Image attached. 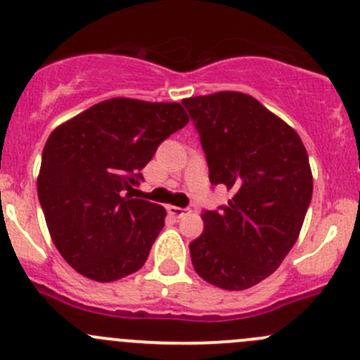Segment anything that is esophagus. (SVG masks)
<instances>
[{
    "mask_svg": "<svg viewBox=\"0 0 360 360\" xmlns=\"http://www.w3.org/2000/svg\"><path fill=\"white\" fill-rule=\"evenodd\" d=\"M167 211H169V214H172V216H176V218H183L184 214H188V209H183V207H176V205H169V207H167Z\"/></svg>",
    "mask_w": 360,
    "mask_h": 360,
    "instance_id": "esophagus-1",
    "label": "esophagus"
}]
</instances>
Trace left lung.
I'll use <instances>...</instances> for the list:
<instances>
[{"mask_svg":"<svg viewBox=\"0 0 360 360\" xmlns=\"http://www.w3.org/2000/svg\"><path fill=\"white\" fill-rule=\"evenodd\" d=\"M181 103L200 135L209 181L232 191L229 204L202 212L191 264L214 287L246 290L271 276L297 240L313 195L308 153L294 128L250 95Z\"/></svg>","mask_w":360,"mask_h":360,"instance_id":"left-lung-1","label":"left lung"}]
</instances>
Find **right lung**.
<instances>
[{"label":"right lung","instance_id":"add662e5","mask_svg":"<svg viewBox=\"0 0 360 360\" xmlns=\"http://www.w3.org/2000/svg\"><path fill=\"white\" fill-rule=\"evenodd\" d=\"M188 123L181 103L112 98L49 135L37 188L61 257L89 280H121L148 260L165 209L134 198L158 146Z\"/></svg>","mask_w":360,"mask_h":360}]
</instances>
